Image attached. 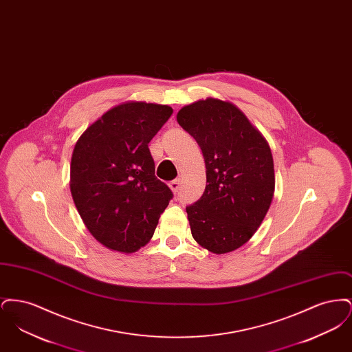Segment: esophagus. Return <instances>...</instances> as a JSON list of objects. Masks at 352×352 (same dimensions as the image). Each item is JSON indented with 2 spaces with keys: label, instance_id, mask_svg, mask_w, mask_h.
<instances>
[{
  "label": "esophagus",
  "instance_id": "obj_1",
  "mask_svg": "<svg viewBox=\"0 0 352 352\" xmlns=\"http://www.w3.org/2000/svg\"><path fill=\"white\" fill-rule=\"evenodd\" d=\"M179 186H181V179H179V178H177V179H174V181H171V182L168 184V187L171 188V191H173L174 194H177V192H178Z\"/></svg>",
  "mask_w": 352,
  "mask_h": 352
}]
</instances>
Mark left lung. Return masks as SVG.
Instances as JSON below:
<instances>
[{"label": "left lung", "instance_id": "8db88e82", "mask_svg": "<svg viewBox=\"0 0 352 352\" xmlns=\"http://www.w3.org/2000/svg\"><path fill=\"white\" fill-rule=\"evenodd\" d=\"M177 121L201 146L206 190L186 207L194 240L223 254L244 245L268 212L274 165L268 141L230 101L207 98L184 105Z\"/></svg>", "mask_w": 352, "mask_h": 352}]
</instances>
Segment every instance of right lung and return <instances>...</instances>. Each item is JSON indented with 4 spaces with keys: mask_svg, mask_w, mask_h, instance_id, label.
I'll return each mask as SVG.
<instances>
[{
    "mask_svg": "<svg viewBox=\"0 0 352 352\" xmlns=\"http://www.w3.org/2000/svg\"><path fill=\"white\" fill-rule=\"evenodd\" d=\"M173 108L125 101L92 122L71 157L69 188L91 234L112 251L133 253L151 241L173 192L154 175L148 144Z\"/></svg>",
    "mask_w": 352,
    "mask_h": 352,
    "instance_id": "add662e5",
    "label": "right lung"
}]
</instances>
